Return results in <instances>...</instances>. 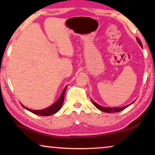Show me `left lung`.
<instances>
[{"mask_svg":"<svg viewBox=\"0 0 155 155\" xmlns=\"http://www.w3.org/2000/svg\"><path fill=\"white\" fill-rule=\"evenodd\" d=\"M136 39H137V41H138V44H140V47L143 48V46H142L141 41H140V39L138 38V37H137ZM91 100H92V99H91ZM92 102L93 103V104L95 105V106L96 108H98V109L101 110V111L106 112V113H116V112L121 111H122V110L125 109L126 108L128 107L130 105H130H128V106H123V107H120V108H108V107H104V106H100V105L96 104L95 101H93L92 100Z\"/></svg>","mask_w":155,"mask_h":155,"instance_id":"obj_1","label":"left lung"}]
</instances>
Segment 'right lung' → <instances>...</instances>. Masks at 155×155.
<instances>
[{
    "mask_svg": "<svg viewBox=\"0 0 155 155\" xmlns=\"http://www.w3.org/2000/svg\"><path fill=\"white\" fill-rule=\"evenodd\" d=\"M66 88H67V86L64 88L63 91L62 92L61 95H60V97L58 98V100L54 104L51 105V106H50L49 107H48L47 108H44V109H42V110H31L29 109V108L25 107L23 105H22V106H23V108H25V109L32 112V113L35 114L40 115V116H50V115H52L54 114L57 113V112L61 108L63 104L64 95H65V90H66Z\"/></svg>",
    "mask_w": 155,
    "mask_h": 155,
    "instance_id": "obj_1",
    "label": "right lung"
}]
</instances>
